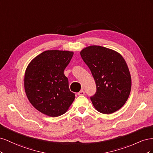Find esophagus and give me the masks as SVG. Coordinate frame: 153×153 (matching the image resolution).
Returning a JSON list of instances; mask_svg holds the SVG:
<instances>
[{"instance_id": "1", "label": "esophagus", "mask_w": 153, "mask_h": 153, "mask_svg": "<svg viewBox=\"0 0 153 153\" xmlns=\"http://www.w3.org/2000/svg\"><path fill=\"white\" fill-rule=\"evenodd\" d=\"M78 94L79 95V96H84L85 94V92L83 91V90H82L80 92H78Z\"/></svg>"}]
</instances>
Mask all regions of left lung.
Segmentation results:
<instances>
[{"instance_id": "8db88e82", "label": "left lung", "mask_w": 153, "mask_h": 153, "mask_svg": "<svg viewBox=\"0 0 153 153\" xmlns=\"http://www.w3.org/2000/svg\"><path fill=\"white\" fill-rule=\"evenodd\" d=\"M80 55L96 82V94L91 97L94 108L105 114L116 112L126 103L131 88L125 60L115 51L96 45L84 48Z\"/></svg>"}]
</instances>
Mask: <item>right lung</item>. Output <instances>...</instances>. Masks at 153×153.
I'll return each instance as SVG.
<instances>
[{
  "mask_svg": "<svg viewBox=\"0 0 153 153\" xmlns=\"http://www.w3.org/2000/svg\"><path fill=\"white\" fill-rule=\"evenodd\" d=\"M73 55L70 51L47 50L32 60L25 73V91L40 112L58 117L67 112L75 98L64 71Z\"/></svg>",
  "mask_w": 153,
  "mask_h": 153,
  "instance_id": "obj_1",
  "label": "right lung"
}]
</instances>
